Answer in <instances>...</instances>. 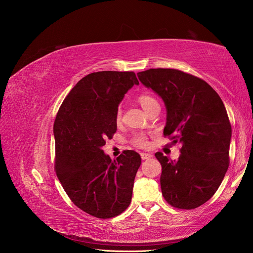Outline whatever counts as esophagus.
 Segmentation results:
<instances>
[{"mask_svg": "<svg viewBox=\"0 0 253 253\" xmlns=\"http://www.w3.org/2000/svg\"><path fill=\"white\" fill-rule=\"evenodd\" d=\"M140 156H141V158H142L143 160H145V159H150V158H152V157H153V155L151 154V153H141Z\"/></svg>", "mask_w": 253, "mask_h": 253, "instance_id": "obj_1", "label": "esophagus"}]
</instances>
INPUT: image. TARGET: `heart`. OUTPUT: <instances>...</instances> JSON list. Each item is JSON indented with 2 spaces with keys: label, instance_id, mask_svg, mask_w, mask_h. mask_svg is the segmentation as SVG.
I'll return each mask as SVG.
<instances>
[{
  "label": "heart",
  "instance_id": "obj_1",
  "mask_svg": "<svg viewBox=\"0 0 253 253\" xmlns=\"http://www.w3.org/2000/svg\"><path fill=\"white\" fill-rule=\"evenodd\" d=\"M138 102H139L140 105L142 106V109H143L144 111H147L152 104L156 103L157 101H156L155 99L153 98L152 96H150V95H148V94H142V95H140V96L138 97ZM120 119H121V112H120V110H119V111L117 112V115H116V120L119 121ZM132 142H133L135 145H137V147L144 148L145 145H147V138H145L144 135H142V134H136V135L133 137Z\"/></svg>",
  "mask_w": 253,
  "mask_h": 253
}]
</instances>
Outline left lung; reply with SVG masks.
<instances>
[{
    "label": "left lung",
    "instance_id": "1",
    "mask_svg": "<svg viewBox=\"0 0 253 253\" xmlns=\"http://www.w3.org/2000/svg\"><path fill=\"white\" fill-rule=\"evenodd\" d=\"M166 105L165 136L181 144L171 160L157 152L165 200L178 209H195L216 192L229 167L231 126L218 94L206 81L178 70L151 68L137 74Z\"/></svg>",
    "mask_w": 253,
    "mask_h": 253
}]
</instances>
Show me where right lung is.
<instances>
[{"label":"right lung","mask_w":253,"mask_h":253,"mask_svg":"<svg viewBox=\"0 0 253 253\" xmlns=\"http://www.w3.org/2000/svg\"><path fill=\"white\" fill-rule=\"evenodd\" d=\"M135 84L133 72L91 73L65 97L53 125L58 178L72 202L98 218L119 215L132 200L140 155L126 150L112 160L102 147L116 132L118 106Z\"/></svg>","instance_id":"add662e5"}]
</instances>
